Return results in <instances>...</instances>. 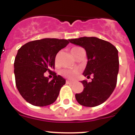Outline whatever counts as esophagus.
Masks as SVG:
<instances>
[{"label": "esophagus", "instance_id": "esophagus-1", "mask_svg": "<svg viewBox=\"0 0 135 135\" xmlns=\"http://www.w3.org/2000/svg\"><path fill=\"white\" fill-rule=\"evenodd\" d=\"M74 82H72V81H70V80H66V84H73Z\"/></svg>", "mask_w": 135, "mask_h": 135}]
</instances>
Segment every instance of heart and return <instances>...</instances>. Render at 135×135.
<instances>
[{
  "instance_id": "heart-1",
  "label": "heart",
  "mask_w": 135,
  "mask_h": 135,
  "mask_svg": "<svg viewBox=\"0 0 135 135\" xmlns=\"http://www.w3.org/2000/svg\"><path fill=\"white\" fill-rule=\"evenodd\" d=\"M82 48L80 47H78V46H76V47H74L71 49V53L72 54V55L74 57L76 53L78 52V51H79L80 49H81ZM57 60V56L56 57V61ZM78 71L76 70H64L61 71V74L64 76L66 77V78H74L76 75L78 74Z\"/></svg>"
}]
</instances>
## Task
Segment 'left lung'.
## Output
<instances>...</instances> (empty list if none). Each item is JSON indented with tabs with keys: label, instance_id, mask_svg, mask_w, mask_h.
<instances>
[{
	"label": "left lung",
	"instance_id": "left-lung-1",
	"mask_svg": "<svg viewBox=\"0 0 135 135\" xmlns=\"http://www.w3.org/2000/svg\"><path fill=\"white\" fill-rule=\"evenodd\" d=\"M70 42L86 50L88 62L83 75L93 76L91 82L81 81L84 90L76 94V100L86 107L99 105L109 98L116 86L118 51L110 42L96 37H81Z\"/></svg>",
	"mask_w": 135,
	"mask_h": 135
}]
</instances>
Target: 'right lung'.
Wrapping results in <instances>:
<instances>
[{
	"mask_svg": "<svg viewBox=\"0 0 135 135\" xmlns=\"http://www.w3.org/2000/svg\"><path fill=\"white\" fill-rule=\"evenodd\" d=\"M69 43L65 39L44 38L29 42L18 50L14 62L15 84L27 102L43 107L56 101L65 80L51 70L56 55ZM46 71L52 74V81L44 76Z\"/></svg>",
	"mask_w": 135,
	"mask_h": 135,
	"instance_id": "right-lung-1",
	"label": "right lung"
}]
</instances>
